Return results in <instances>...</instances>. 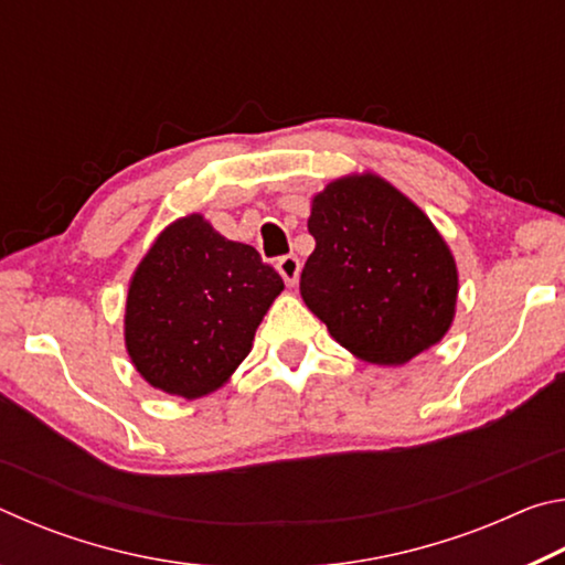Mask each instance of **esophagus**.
Here are the masks:
<instances>
[{"instance_id":"obj_1","label":"esophagus","mask_w":565,"mask_h":565,"mask_svg":"<svg viewBox=\"0 0 565 565\" xmlns=\"http://www.w3.org/2000/svg\"><path fill=\"white\" fill-rule=\"evenodd\" d=\"M276 271H279V274L284 276V281L289 284V286L296 284V281H299V274H301L299 256H294V254L279 256V259H276Z\"/></svg>"}]
</instances>
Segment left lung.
I'll use <instances>...</instances> for the list:
<instances>
[{
    "label": "left lung",
    "mask_w": 565,
    "mask_h": 565,
    "mask_svg": "<svg viewBox=\"0 0 565 565\" xmlns=\"http://www.w3.org/2000/svg\"><path fill=\"white\" fill-rule=\"evenodd\" d=\"M317 242L301 296L341 347L371 363H404L441 341L458 276L441 234L379 177H347L313 199Z\"/></svg>",
    "instance_id": "8db88e82"
}]
</instances>
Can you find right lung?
<instances>
[{"instance_id": "obj_1", "label": "right lung", "mask_w": 565, "mask_h": 565, "mask_svg": "<svg viewBox=\"0 0 565 565\" xmlns=\"http://www.w3.org/2000/svg\"><path fill=\"white\" fill-rule=\"evenodd\" d=\"M281 289V276L254 246L228 242L196 214L179 218L129 286L124 333L134 366L167 394H209L252 351Z\"/></svg>"}]
</instances>
